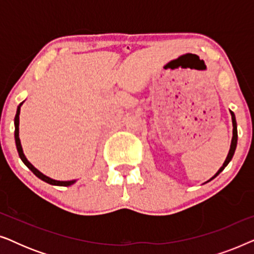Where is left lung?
<instances>
[{
	"mask_svg": "<svg viewBox=\"0 0 254 254\" xmlns=\"http://www.w3.org/2000/svg\"><path fill=\"white\" fill-rule=\"evenodd\" d=\"M230 113H231V119H232V126H234V130H232V140H231L230 150H229V154H228V156H227V159H225V161H224L223 165L221 166V169L218 170V171H217L216 173H215V176H214L213 178H211V179H214L215 177H217L218 175H220V173H221L222 171H223L225 166H227V165L229 164V162H230L231 159H232V157H234V154H235L236 147H237V137H238V135H237V123H236V117H235V113L232 112V111H230ZM211 179H210V180H211Z\"/></svg>",
	"mask_w": 254,
	"mask_h": 254,
	"instance_id": "1",
	"label": "left lung"
}]
</instances>
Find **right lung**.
<instances>
[{
    "label": "right lung",
    "mask_w": 254,
    "mask_h": 254,
    "mask_svg": "<svg viewBox=\"0 0 254 254\" xmlns=\"http://www.w3.org/2000/svg\"><path fill=\"white\" fill-rule=\"evenodd\" d=\"M23 103L19 104V106L17 107V112H16V116H15V141H16V147H17V151H18V155L20 159H22L24 164H25L27 168H29L31 171H32L34 175H36L38 178L44 180L45 183L47 184H51V185H55V186H70L74 184L76 180H69V182H60V180H54L50 178V177L45 176L41 173L39 170H37L34 166L31 164V163L27 161L25 155H24L23 152V148H22V144H20V140H19V113H20V106H22Z\"/></svg>",
    "instance_id": "obj_1"
}]
</instances>
